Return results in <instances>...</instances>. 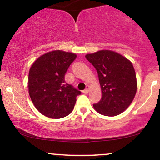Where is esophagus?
I'll list each match as a JSON object with an SVG mask.
<instances>
[{
    "instance_id": "esophagus-1",
    "label": "esophagus",
    "mask_w": 160,
    "mask_h": 160,
    "mask_svg": "<svg viewBox=\"0 0 160 160\" xmlns=\"http://www.w3.org/2000/svg\"><path fill=\"white\" fill-rule=\"evenodd\" d=\"M89 89H90V87H89V86H86V88L85 89H84L83 91H82V93H84V94H86V93L89 92Z\"/></svg>"
}]
</instances>
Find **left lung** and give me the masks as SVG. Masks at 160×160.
I'll return each mask as SVG.
<instances>
[{"label": "left lung", "instance_id": "left-lung-1", "mask_svg": "<svg viewBox=\"0 0 160 160\" xmlns=\"http://www.w3.org/2000/svg\"><path fill=\"white\" fill-rule=\"evenodd\" d=\"M86 58L96 69L102 89V98L93 104L95 110L108 117L122 113L136 94V74L132 63L108 49L86 54Z\"/></svg>", "mask_w": 160, "mask_h": 160}]
</instances>
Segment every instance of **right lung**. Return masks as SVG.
<instances>
[{
	"mask_svg": "<svg viewBox=\"0 0 160 160\" xmlns=\"http://www.w3.org/2000/svg\"><path fill=\"white\" fill-rule=\"evenodd\" d=\"M77 55L54 50L40 56L29 70L28 92L40 113L52 119L71 113L77 96L81 94L65 82V76Z\"/></svg>",
	"mask_w": 160,
	"mask_h": 160,
	"instance_id": "obj_1",
	"label": "right lung"
}]
</instances>
